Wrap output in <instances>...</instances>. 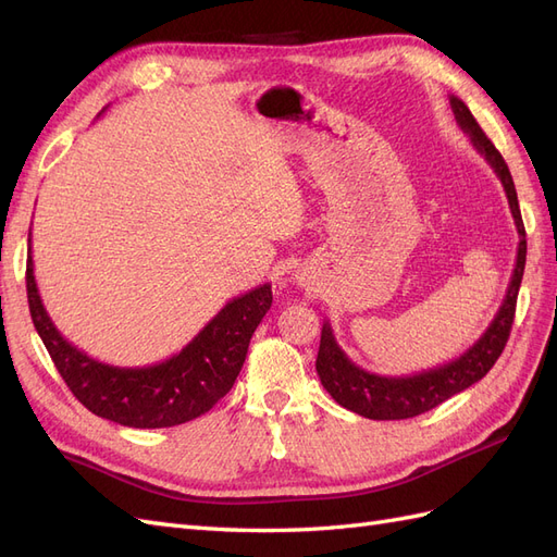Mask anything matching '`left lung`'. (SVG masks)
<instances>
[{
	"mask_svg": "<svg viewBox=\"0 0 557 557\" xmlns=\"http://www.w3.org/2000/svg\"><path fill=\"white\" fill-rule=\"evenodd\" d=\"M450 109L460 129L469 137L471 146H474L485 158V162L493 166V172L504 185V193H507L509 209L518 230L516 267L502 307L495 313L493 323L479 336V342H474V346H469L460 358L411 376H381L358 367L342 350V346L336 344L330 320H325L323 332H320V348L315 358V372L320 376V383H323L325 391L339 401L344 409L372 420L413 418L440 407L448 397L467 391L469 385H474L491 372L493 364L502 356L504 346H507L509 332L513 325L516 299L520 290L522 272H525L528 256L525 227H522L516 185L507 162H504L493 141L485 137V132L479 127L476 117L471 115L462 99L450 95Z\"/></svg>",
	"mask_w": 557,
	"mask_h": 557,
	"instance_id": "obj_1",
	"label": "left lung"
}]
</instances>
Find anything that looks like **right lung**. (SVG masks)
I'll return each mask as SVG.
<instances>
[{"instance_id": "right-lung-1", "label": "right lung", "mask_w": 557, "mask_h": 557, "mask_svg": "<svg viewBox=\"0 0 557 557\" xmlns=\"http://www.w3.org/2000/svg\"><path fill=\"white\" fill-rule=\"evenodd\" d=\"M27 301L48 356L83 407L117 425L158 430L199 418L230 393L244 367L250 336L272 307V285L262 283L230 299L176 356L146 367L99 362L64 339L41 301L32 246Z\"/></svg>"}]
</instances>
